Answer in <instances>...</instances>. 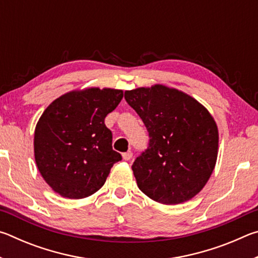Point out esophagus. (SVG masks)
<instances>
[{
    "label": "esophagus",
    "mask_w": 258,
    "mask_h": 258,
    "mask_svg": "<svg viewBox=\"0 0 258 258\" xmlns=\"http://www.w3.org/2000/svg\"><path fill=\"white\" fill-rule=\"evenodd\" d=\"M132 157H133L132 151H127V152H124V154H123V159L126 160V161H128V160L132 159Z\"/></svg>",
    "instance_id": "34e87169"
}]
</instances>
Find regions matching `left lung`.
Returning <instances> with one entry per match:
<instances>
[{
  "label": "left lung",
  "mask_w": 258,
  "mask_h": 258,
  "mask_svg": "<svg viewBox=\"0 0 258 258\" xmlns=\"http://www.w3.org/2000/svg\"><path fill=\"white\" fill-rule=\"evenodd\" d=\"M125 100L150 138L132 165L139 189L165 205L194 198L217 159L218 131L211 113L190 95L164 85L126 91Z\"/></svg>",
  "instance_id": "8db88e82"
}]
</instances>
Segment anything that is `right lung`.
Here are the masks:
<instances>
[{
	"label": "right lung",
	"mask_w": 258,
	"mask_h": 258,
	"mask_svg": "<svg viewBox=\"0 0 258 258\" xmlns=\"http://www.w3.org/2000/svg\"><path fill=\"white\" fill-rule=\"evenodd\" d=\"M121 99V90L91 87L61 95L43 112L34 134L35 160L56 194L69 199L89 197L121 160L104 125Z\"/></svg>",
	"instance_id": "obj_1"
}]
</instances>
